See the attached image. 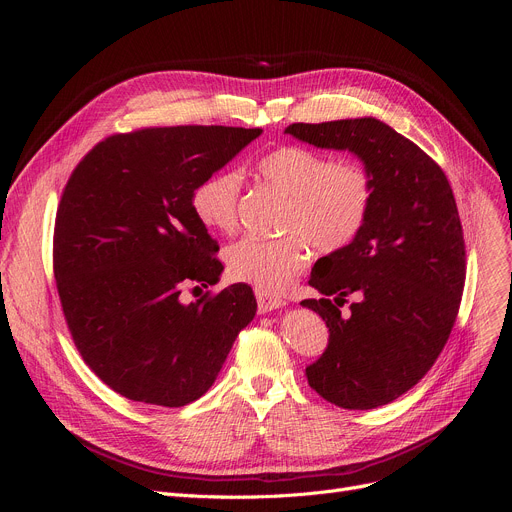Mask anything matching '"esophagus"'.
<instances>
[{
	"mask_svg": "<svg viewBox=\"0 0 512 512\" xmlns=\"http://www.w3.org/2000/svg\"><path fill=\"white\" fill-rule=\"evenodd\" d=\"M282 307H286V301L270 297V294H263V292L257 294V309H259V313H272V311L282 309Z\"/></svg>",
	"mask_w": 512,
	"mask_h": 512,
	"instance_id": "obj_1",
	"label": "esophagus"
}]
</instances>
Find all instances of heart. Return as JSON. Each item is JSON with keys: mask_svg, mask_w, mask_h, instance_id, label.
<instances>
[{"mask_svg": "<svg viewBox=\"0 0 512 512\" xmlns=\"http://www.w3.org/2000/svg\"><path fill=\"white\" fill-rule=\"evenodd\" d=\"M257 174L286 197L282 238L245 236L226 251L228 274L265 294L292 286L311 261V247L330 255L346 249L363 232L373 205V178L355 159L284 145L257 161ZM240 174L222 170L203 178L191 205L201 226L232 232L238 220Z\"/></svg>", "mask_w": 512, "mask_h": 512, "instance_id": "1", "label": "heart"}]
</instances>
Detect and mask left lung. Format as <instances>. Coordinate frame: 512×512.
I'll return each instance as SVG.
<instances>
[{
    "instance_id": "left-lung-1",
    "label": "left lung",
    "mask_w": 512,
    "mask_h": 512,
    "mask_svg": "<svg viewBox=\"0 0 512 512\" xmlns=\"http://www.w3.org/2000/svg\"><path fill=\"white\" fill-rule=\"evenodd\" d=\"M290 137L353 153L373 178L359 238L317 259L303 307L330 328L309 386L342 409L367 411L411 390L450 336L465 286V242L452 188L436 161L375 118L290 124ZM358 301L346 314L345 297Z\"/></svg>"
}]
</instances>
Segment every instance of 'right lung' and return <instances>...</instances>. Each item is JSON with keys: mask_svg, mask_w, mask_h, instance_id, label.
Wrapping results in <instances>:
<instances>
[{"mask_svg": "<svg viewBox=\"0 0 512 512\" xmlns=\"http://www.w3.org/2000/svg\"><path fill=\"white\" fill-rule=\"evenodd\" d=\"M261 128H145L99 143L72 172L53 234V270L80 355L118 394L184 407L218 378L257 301L232 284L182 303L191 282H220L218 240L193 213L195 186ZM199 288V286H197Z\"/></svg>", "mask_w": 512, "mask_h": 512, "instance_id": "right-lung-1", "label": "right lung"}]
</instances>
